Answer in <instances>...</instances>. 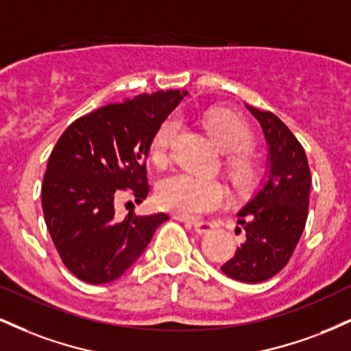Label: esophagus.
Returning <instances> with one entry per match:
<instances>
[{
    "label": "esophagus",
    "instance_id": "obj_1",
    "mask_svg": "<svg viewBox=\"0 0 351 351\" xmlns=\"http://www.w3.org/2000/svg\"><path fill=\"white\" fill-rule=\"evenodd\" d=\"M186 226H189L191 229H195L198 234H206V232H211L213 231V223H208V221H201V223H189V221H186Z\"/></svg>",
    "mask_w": 351,
    "mask_h": 351
}]
</instances>
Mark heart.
<instances>
[{
  "instance_id": "1",
  "label": "heart",
  "mask_w": 351,
  "mask_h": 351,
  "mask_svg": "<svg viewBox=\"0 0 351 351\" xmlns=\"http://www.w3.org/2000/svg\"><path fill=\"white\" fill-rule=\"evenodd\" d=\"M204 127L217 147L228 155V171L237 186H247L254 178V167L245 153L252 145V132L243 119L229 110H209L204 115ZM180 122L175 115L167 117L156 128L152 140L150 155L156 165H163L170 155ZM228 191L219 181L196 178L188 173H175L160 181L156 203L165 211L186 219H196L223 208Z\"/></svg>"
}]
</instances>
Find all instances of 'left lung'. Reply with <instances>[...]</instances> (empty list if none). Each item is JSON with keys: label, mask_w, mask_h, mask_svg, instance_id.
Instances as JSON below:
<instances>
[{"label": "left lung", "mask_w": 351, "mask_h": 351, "mask_svg": "<svg viewBox=\"0 0 351 351\" xmlns=\"http://www.w3.org/2000/svg\"><path fill=\"white\" fill-rule=\"evenodd\" d=\"M245 107L263 127L271 163L261 186L237 215L245 241L221 271L234 280L257 284L280 272L295 251L307 223L312 176L304 147L287 125L272 112Z\"/></svg>", "instance_id": "1"}]
</instances>
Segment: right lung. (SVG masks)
I'll return each mask as SVG.
<instances>
[{"mask_svg":"<svg viewBox=\"0 0 351 351\" xmlns=\"http://www.w3.org/2000/svg\"><path fill=\"white\" fill-rule=\"evenodd\" d=\"M181 99L180 90H160L100 107L72 122L56 143L43 180V213L60 259L77 279H119L168 219L163 213H128L120 221L115 199L122 191L136 204L147 198L153 135Z\"/></svg>","mask_w":351,"mask_h":351,"instance_id":"right-lung-1","label":"right lung"}]
</instances>
